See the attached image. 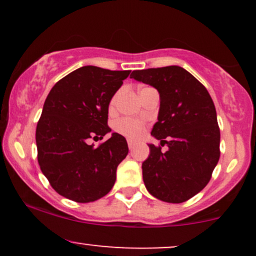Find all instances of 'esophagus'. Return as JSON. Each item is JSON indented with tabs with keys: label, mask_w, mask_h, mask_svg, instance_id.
<instances>
[{
	"label": "esophagus",
	"mask_w": 256,
	"mask_h": 256,
	"mask_svg": "<svg viewBox=\"0 0 256 256\" xmlns=\"http://www.w3.org/2000/svg\"><path fill=\"white\" fill-rule=\"evenodd\" d=\"M128 148L134 149V146H136V140H128Z\"/></svg>",
	"instance_id": "obj_1"
}]
</instances>
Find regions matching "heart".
<instances>
[{"label": "heart", "instance_id": "obj_1", "mask_svg": "<svg viewBox=\"0 0 256 256\" xmlns=\"http://www.w3.org/2000/svg\"><path fill=\"white\" fill-rule=\"evenodd\" d=\"M116 106V98H112L110 108H114ZM114 128L118 134H122V136L130 137V138H137L142 134L143 130H144V122L140 119L136 118H128V116H125V118L119 119L118 122L114 125Z\"/></svg>", "mask_w": 256, "mask_h": 256}]
</instances>
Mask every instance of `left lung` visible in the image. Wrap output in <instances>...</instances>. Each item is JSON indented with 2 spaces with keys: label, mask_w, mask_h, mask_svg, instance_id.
Instances as JSON below:
<instances>
[{
  "label": "left lung",
  "mask_w": 256,
  "mask_h": 256,
  "mask_svg": "<svg viewBox=\"0 0 256 256\" xmlns=\"http://www.w3.org/2000/svg\"><path fill=\"white\" fill-rule=\"evenodd\" d=\"M131 78L154 86L160 110L152 134L169 149L148 144L143 182L154 198L182 204L208 184L220 156V130L213 100L192 73L167 66L134 71Z\"/></svg>",
  "instance_id": "1"
}]
</instances>
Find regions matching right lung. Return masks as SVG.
Returning <instances> with one entry per match:
<instances>
[{
	"mask_svg": "<svg viewBox=\"0 0 256 256\" xmlns=\"http://www.w3.org/2000/svg\"><path fill=\"white\" fill-rule=\"evenodd\" d=\"M130 71L84 66L58 82L46 96L36 128L40 171L58 194L86 204L104 198L116 179V167L128 152L122 134L98 148L89 138L110 132L108 106Z\"/></svg>",
	"mask_w": 256,
	"mask_h": 256,
	"instance_id": "add662e5",
	"label": "right lung"
}]
</instances>
